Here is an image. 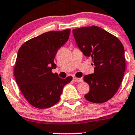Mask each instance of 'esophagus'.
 <instances>
[{
	"instance_id": "34e87169",
	"label": "esophagus",
	"mask_w": 135,
	"mask_h": 135,
	"mask_svg": "<svg viewBox=\"0 0 135 135\" xmlns=\"http://www.w3.org/2000/svg\"><path fill=\"white\" fill-rule=\"evenodd\" d=\"M73 80L75 81V82H82L83 81V79H82V78H73Z\"/></svg>"
}]
</instances>
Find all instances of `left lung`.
<instances>
[{"mask_svg": "<svg viewBox=\"0 0 135 135\" xmlns=\"http://www.w3.org/2000/svg\"><path fill=\"white\" fill-rule=\"evenodd\" d=\"M78 48L91 57L94 74L84 75L90 91L84 95L88 101L103 103L116 94L126 70L124 49L117 37L99 27H83L72 30Z\"/></svg>", "mask_w": 135, "mask_h": 135, "instance_id": "left-lung-1", "label": "left lung"}]
</instances>
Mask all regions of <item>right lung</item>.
<instances>
[{
    "label": "right lung",
    "instance_id": "right-lung-1",
    "mask_svg": "<svg viewBox=\"0 0 135 135\" xmlns=\"http://www.w3.org/2000/svg\"><path fill=\"white\" fill-rule=\"evenodd\" d=\"M70 29L45 32L27 41L18 51L14 69L16 82L28 102L37 108L58 103L63 88L72 77L61 79L53 74L57 50L69 40Z\"/></svg>",
    "mask_w": 135,
    "mask_h": 135
}]
</instances>
